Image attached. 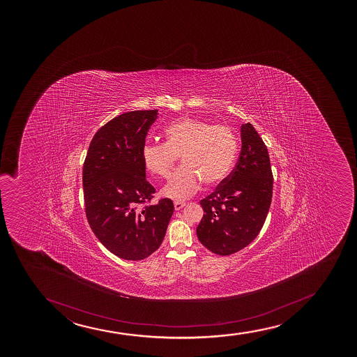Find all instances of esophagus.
Here are the masks:
<instances>
[{
    "label": "esophagus",
    "mask_w": 357,
    "mask_h": 357,
    "mask_svg": "<svg viewBox=\"0 0 357 357\" xmlns=\"http://www.w3.org/2000/svg\"><path fill=\"white\" fill-rule=\"evenodd\" d=\"M185 206V202H182V201H175V202H174V207H175L176 211H180V209L183 208Z\"/></svg>",
    "instance_id": "obj_1"
}]
</instances>
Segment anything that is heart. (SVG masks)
<instances>
[{
	"label": "heart",
	"mask_w": 357,
	"mask_h": 357,
	"mask_svg": "<svg viewBox=\"0 0 357 357\" xmlns=\"http://www.w3.org/2000/svg\"><path fill=\"white\" fill-rule=\"evenodd\" d=\"M165 143H146L142 149L145 168L167 178L178 156L182 165L164 187V197L182 200L197 193L202 181L219 183L229 174L237 155V138L232 128L199 119H182L164 131Z\"/></svg>",
	"instance_id": "b5f03b06"
}]
</instances>
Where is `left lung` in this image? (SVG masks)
I'll return each instance as SVG.
<instances>
[{"mask_svg": "<svg viewBox=\"0 0 357 357\" xmlns=\"http://www.w3.org/2000/svg\"><path fill=\"white\" fill-rule=\"evenodd\" d=\"M242 150L229 176L200 201L204 217L197 227L201 244L229 256L259 236L271 208L273 172L266 144L251 123L242 125Z\"/></svg>", "mask_w": 357, "mask_h": 357, "instance_id": "8db88e82", "label": "left lung"}]
</instances>
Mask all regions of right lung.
Segmentation results:
<instances>
[{
    "instance_id": "add662e5",
    "label": "right lung",
    "mask_w": 357,
    "mask_h": 357,
    "mask_svg": "<svg viewBox=\"0 0 357 357\" xmlns=\"http://www.w3.org/2000/svg\"><path fill=\"white\" fill-rule=\"evenodd\" d=\"M158 109L123 113L95 133L83 163L86 220L112 254L128 261L146 259L160 248L174 204H151L156 189L148 180L142 149Z\"/></svg>"
}]
</instances>
